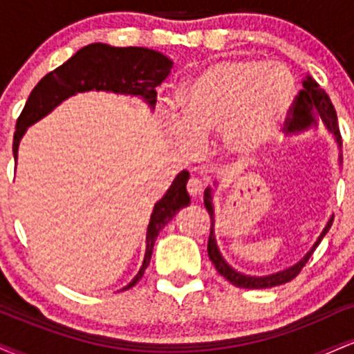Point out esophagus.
I'll return each mask as SVG.
<instances>
[{"mask_svg": "<svg viewBox=\"0 0 354 354\" xmlns=\"http://www.w3.org/2000/svg\"><path fill=\"white\" fill-rule=\"evenodd\" d=\"M186 191H188L189 196H198L203 191V183L200 180H196V178H191L188 185H186Z\"/></svg>", "mask_w": 354, "mask_h": 354, "instance_id": "34e87169", "label": "esophagus"}]
</instances>
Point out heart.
<instances>
[{"instance_id":"b5f03b06","label":"heart","mask_w":354,"mask_h":354,"mask_svg":"<svg viewBox=\"0 0 354 354\" xmlns=\"http://www.w3.org/2000/svg\"><path fill=\"white\" fill-rule=\"evenodd\" d=\"M290 98L291 81L281 70L261 61H221L186 89L185 116H171V131L188 149L223 131L230 151L250 154L276 135Z\"/></svg>"}]
</instances>
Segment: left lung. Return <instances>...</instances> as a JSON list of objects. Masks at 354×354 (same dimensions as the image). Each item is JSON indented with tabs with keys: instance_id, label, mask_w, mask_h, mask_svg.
Segmentation results:
<instances>
[{
	"instance_id": "8db88e82",
	"label": "left lung",
	"mask_w": 354,
	"mask_h": 354,
	"mask_svg": "<svg viewBox=\"0 0 354 354\" xmlns=\"http://www.w3.org/2000/svg\"><path fill=\"white\" fill-rule=\"evenodd\" d=\"M303 89L298 93L293 104H291L290 111H288V118H286V128L288 131H301V129H306L308 126H311L315 123L316 115L321 116V120L324 121V124L328 126L331 133H335L336 140H341L339 135V128H338V118H336V111L333 108L330 96L326 95L323 88L316 83L311 76H308L303 83ZM205 206L208 209L209 218H211V228H209V238H208V256L213 263L214 268L223 278H226L231 284L238 288H246V290H263V288H273V286H279V284H284L291 279H295L296 276L299 274V271L303 270L304 265L308 263L310 256L313 254V251L316 250L319 245V241L323 239L324 234L328 233L333 225V218L328 221L326 228H324L321 236L318 238V241L315 243V246L311 248V251L308 253L298 265L288 268V270L279 271V273L271 274V276H263V278H254V276H245L238 271H234L225 259L221 258L219 254V250L216 246V239H214V213H213V206H211V194L209 189H206L205 193Z\"/></svg>"
}]
</instances>
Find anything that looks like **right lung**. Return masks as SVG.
I'll list each match as a JSON object with an SVG mask.
<instances>
[{"label":"right lung","mask_w":354,"mask_h":354,"mask_svg":"<svg viewBox=\"0 0 354 354\" xmlns=\"http://www.w3.org/2000/svg\"><path fill=\"white\" fill-rule=\"evenodd\" d=\"M171 66L173 63L166 56L148 48H115L103 43H93L81 48L66 63L41 78L28 96L21 115L16 121L13 136L15 160L18 154L19 140L28 126L46 116L56 104L66 100L68 96L89 91V89H106V91L124 93V95H140L153 106L156 103V86L163 83ZM188 178V171H181L174 178L168 193L154 205L148 225V234H146L143 266L135 279L123 290H129L143 278L145 270L151 259L158 233L171 221L176 211L189 205V196L186 193Z\"/></svg>","instance_id":"obj_1"}]
</instances>
